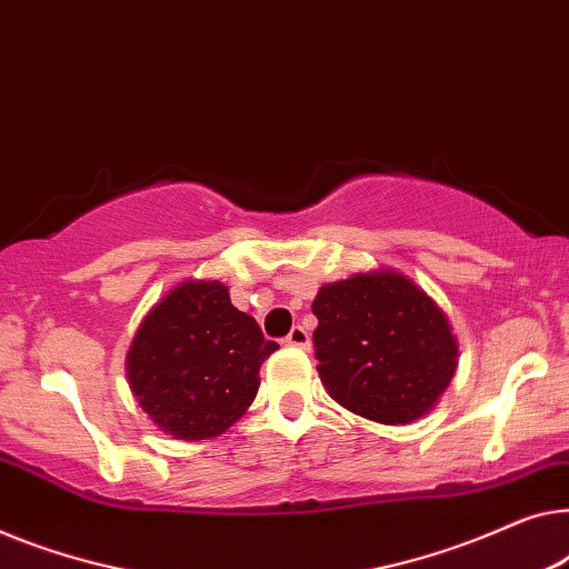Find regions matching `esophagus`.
<instances>
[{
  "mask_svg": "<svg viewBox=\"0 0 569 569\" xmlns=\"http://www.w3.org/2000/svg\"><path fill=\"white\" fill-rule=\"evenodd\" d=\"M284 341L290 343V346H298V349H308V346H310V333L305 331L302 326H295L292 331L287 333V339H284Z\"/></svg>",
  "mask_w": 569,
  "mask_h": 569,
  "instance_id": "34e87169",
  "label": "esophagus"
}]
</instances>
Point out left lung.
Returning a JSON list of instances; mask_svg holds the SVG:
<instances>
[{
    "instance_id": "1",
    "label": "left lung",
    "mask_w": 569,
    "mask_h": 569,
    "mask_svg": "<svg viewBox=\"0 0 569 569\" xmlns=\"http://www.w3.org/2000/svg\"><path fill=\"white\" fill-rule=\"evenodd\" d=\"M318 375L351 413L398 426L426 416L457 372L443 310L392 269L323 284L312 300Z\"/></svg>"
}]
</instances>
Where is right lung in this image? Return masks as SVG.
<instances>
[{"instance_id":"add662e5","label":"right lung","mask_w":569,"mask_h":569,"mask_svg":"<svg viewBox=\"0 0 569 569\" xmlns=\"http://www.w3.org/2000/svg\"><path fill=\"white\" fill-rule=\"evenodd\" d=\"M277 349L249 312L233 308L223 282L189 279L143 318L128 351V382L163 433L212 439L246 413L259 367Z\"/></svg>"}]
</instances>
